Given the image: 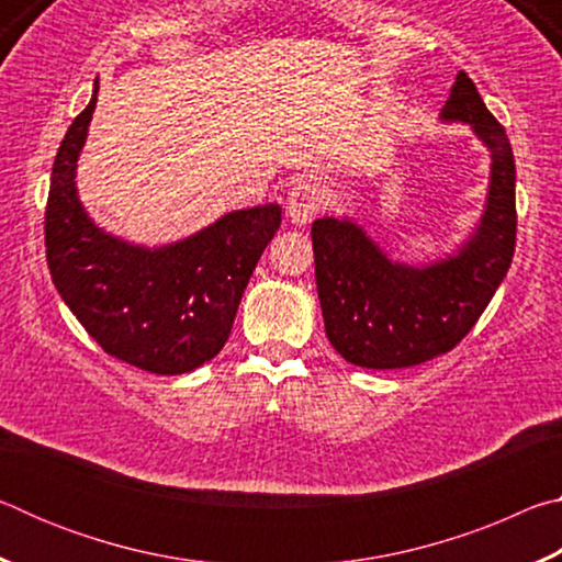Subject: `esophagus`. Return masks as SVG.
<instances>
[{"label":"esophagus","instance_id":"esophagus-1","mask_svg":"<svg viewBox=\"0 0 562 562\" xmlns=\"http://www.w3.org/2000/svg\"><path fill=\"white\" fill-rule=\"evenodd\" d=\"M322 205V190L312 178H300L288 193V217L294 225H307Z\"/></svg>","mask_w":562,"mask_h":562}]
</instances>
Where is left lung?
Instances as JSON below:
<instances>
[{
	"label": "left lung",
	"instance_id": "1",
	"mask_svg": "<svg viewBox=\"0 0 562 562\" xmlns=\"http://www.w3.org/2000/svg\"><path fill=\"white\" fill-rule=\"evenodd\" d=\"M443 121H463L491 150L486 211L456 255L394 262L349 217L312 223L325 331L341 357L367 369L416 367L451 351L488 307L516 250V160L506 128L479 89L456 74Z\"/></svg>",
	"mask_w": 562,
	"mask_h": 562
}]
</instances>
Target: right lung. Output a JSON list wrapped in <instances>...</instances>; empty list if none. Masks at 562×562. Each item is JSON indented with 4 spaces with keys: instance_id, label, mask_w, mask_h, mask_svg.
I'll return each mask as SVG.
<instances>
[{
    "instance_id": "1",
    "label": "right lung",
    "mask_w": 562,
    "mask_h": 562,
    "mask_svg": "<svg viewBox=\"0 0 562 562\" xmlns=\"http://www.w3.org/2000/svg\"><path fill=\"white\" fill-rule=\"evenodd\" d=\"M99 87L66 131L44 215L46 262L61 300L106 355L150 374H186L231 337L237 304L282 221L278 203L223 215L186 240L148 247L103 233L76 193V160Z\"/></svg>"
}]
</instances>
